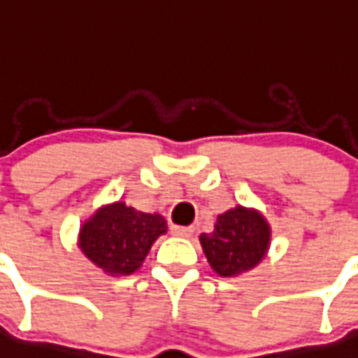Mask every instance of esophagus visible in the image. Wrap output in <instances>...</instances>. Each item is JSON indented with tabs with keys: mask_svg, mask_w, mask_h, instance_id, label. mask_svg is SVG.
<instances>
[{
	"mask_svg": "<svg viewBox=\"0 0 358 358\" xmlns=\"http://www.w3.org/2000/svg\"><path fill=\"white\" fill-rule=\"evenodd\" d=\"M194 232V227H182V225H171V234L178 236V238H191Z\"/></svg>",
	"mask_w": 358,
	"mask_h": 358,
	"instance_id": "esophagus-1",
	"label": "esophagus"
}]
</instances>
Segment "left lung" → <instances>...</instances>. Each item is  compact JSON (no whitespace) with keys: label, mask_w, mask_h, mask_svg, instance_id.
<instances>
[{"label":"left lung","mask_w":358,"mask_h":358,"mask_svg":"<svg viewBox=\"0 0 358 358\" xmlns=\"http://www.w3.org/2000/svg\"><path fill=\"white\" fill-rule=\"evenodd\" d=\"M272 229L257 209L236 205L220 214L210 234H201L200 243L210 268L222 278H236L256 268L265 259Z\"/></svg>","instance_id":"1"}]
</instances>
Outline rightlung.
<instances>
[{
  "label": "right lung",
  "mask_w": 358,
  "mask_h": 358,
  "mask_svg": "<svg viewBox=\"0 0 358 358\" xmlns=\"http://www.w3.org/2000/svg\"><path fill=\"white\" fill-rule=\"evenodd\" d=\"M167 232L158 213H142L113 201L99 207L79 229L77 247L108 275H129L144 263L153 243Z\"/></svg>",
  "instance_id": "1"
}]
</instances>
